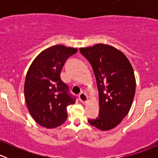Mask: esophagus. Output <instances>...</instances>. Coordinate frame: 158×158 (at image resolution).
I'll return each instance as SVG.
<instances>
[{"instance_id": "34e87169", "label": "esophagus", "mask_w": 158, "mask_h": 158, "mask_svg": "<svg viewBox=\"0 0 158 158\" xmlns=\"http://www.w3.org/2000/svg\"><path fill=\"white\" fill-rule=\"evenodd\" d=\"M79 100H80L82 103L86 102L87 100H88V97H87L86 94L83 92H82L80 94H79Z\"/></svg>"}]
</instances>
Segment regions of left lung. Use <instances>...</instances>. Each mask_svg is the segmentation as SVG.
Segmentation results:
<instances>
[{
    "label": "left lung",
    "mask_w": 158,
    "mask_h": 158,
    "mask_svg": "<svg viewBox=\"0 0 158 158\" xmlns=\"http://www.w3.org/2000/svg\"><path fill=\"white\" fill-rule=\"evenodd\" d=\"M79 51L93 69L99 96L98 117L88 121L100 130H110L121 123L131 107L136 86L133 68L124 53L106 44Z\"/></svg>",
    "instance_id": "obj_1"
}]
</instances>
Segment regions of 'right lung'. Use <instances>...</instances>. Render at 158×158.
<instances>
[{
    "mask_svg": "<svg viewBox=\"0 0 158 158\" xmlns=\"http://www.w3.org/2000/svg\"><path fill=\"white\" fill-rule=\"evenodd\" d=\"M76 52L75 48L53 46L39 54L28 69L25 100L30 114L41 126L52 128L64 123L68 116L66 108L76 102L60 73L66 60Z\"/></svg>",
    "mask_w": 158,
    "mask_h": 158,
    "instance_id": "obj_1",
    "label": "right lung"
}]
</instances>
